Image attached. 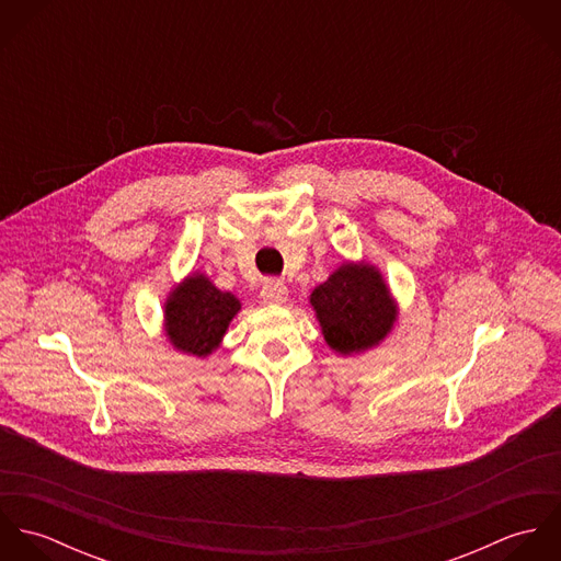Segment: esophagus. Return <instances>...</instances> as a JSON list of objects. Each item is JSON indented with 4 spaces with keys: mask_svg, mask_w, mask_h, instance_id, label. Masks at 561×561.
Returning a JSON list of instances; mask_svg holds the SVG:
<instances>
[{
    "mask_svg": "<svg viewBox=\"0 0 561 561\" xmlns=\"http://www.w3.org/2000/svg\"><path fill=\"white\" fill-rule=\"evenodd\" d=\"M261 298L267 305H283L287 300V287L280 280H267L261 289Z\"/></svg>",
    "mask_w": 561,
    "mask_h": 561,
    "instance_id": "1",
    "label": "esophagus"
}]
</instances>
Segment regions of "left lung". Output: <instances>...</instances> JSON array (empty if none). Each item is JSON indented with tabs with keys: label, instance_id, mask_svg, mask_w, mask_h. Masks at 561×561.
I'll list each match as a JSON object with an SVG mask.
<instances>
[{
	"label": "left lung",
	"instance_id": "obj_1",
	"mask_svg": "<svg viewBox=\"0 0 561 561\" xmlns=\"http://www.w3.org/2000/svg\"><path fill=\"white\" fill-rule=\"evenodd\" d=\"M309 300L328 347L341 356L380 345L400 313L382 272L365 261L341 263Z\"/></svg>",
	"mask_w": 561,
	"mask_h": 561
}]
</instances>
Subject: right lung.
<instances>
[{
	"label": "right lung",
	"mask_w": 561,
	"mask_h": 561,
	"mask_svg": "<svg viewBox=\"0 0 561 561\" xmlns=\"http://www.w3.org/2000/svg\"><path fill=\"white\" fill-rule=\"evenodd\" d=\"M241 311V302L218 289L207 274L194 272L174 285L163 302V332L183 354L205 358L216 352Z\"/></svg>",
	"instance_id": "1"
}]
</instances>
